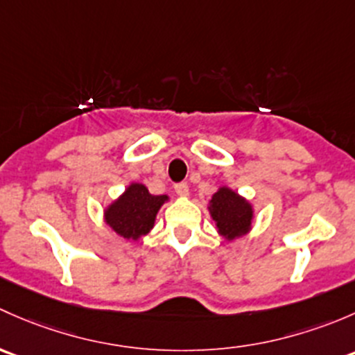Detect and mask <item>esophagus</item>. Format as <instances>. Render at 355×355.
<instances>
[{
    "label": "esophagus",
    "mask_w": 355,
    "mask_h": 355,
    "mask_svg": "<svg viewBox=\"0 0 355 355\" xmlns=\"http://www.w3.org/2000/svg\"><path fill=\"white\" fill-rule=\"evenodd\" d=\"M174 191L178 193V196H188L189 195L188 182H178V184L174 186Z\"/></svg>",
    "instance_id": "esophagus-1"
}]
</instances>
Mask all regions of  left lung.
I'll list each match as a JSON object with an SVG mask.
<instances>
[{"label": "left lung", "mask_w": 355, "mask_h": 355, "mask_svg": "<svg viewBox=\"0 0 355 355\" xmlns=\"http://www.w3.org/2000/svg\"><path fill=\"white\" fill-rule=\"evenodd\" d=\"M208 210L218 234L227 241L250 232L254 217L253 205L227 186H220L217 193H214Z\"/></svg>", "instance_id": "8db88e82"}]
</instances>
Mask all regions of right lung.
Returning <instances> with one entry per match:
<instances>
[{"label": "right lung", "mask_w": 355, "mask_h": 355, "mask_svg": "<svg viewBox=\"0 0 355 355\" xmlns=\"http://www.w3.org/2000/svg\"><path fill=\"white\" fill-rule=\"evenodd\" d=\"M167 200V195H150L145 184L131 182L104 210L105 224L124 239L138 241L152 231L157 211Z\"/></svg>", "instance_id": "add662e5"}]
</instances>
